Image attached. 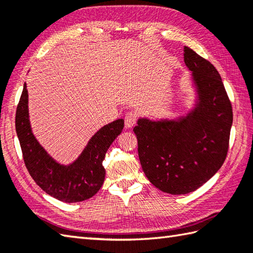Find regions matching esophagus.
Returning <instances> with one entry per match:
<instances>
[{"instance_id": "1", "label": "esophagus", "mask_w": 253, "mask_h": 253, "mask_svg": "<svg viewBox=\"0 0 253 253\" xmlns=\"http://www.w3.org/2000/svg\"><path fill=\"white\" fill-rule=\"evenodd\" d=\"M137 121V115L133 112H128L125 115V126L126 128H131Z\"/></svg>"}]
</instances>
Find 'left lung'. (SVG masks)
Here are the masks:
<instances>
[{
    "label": "left lung",
    "mask_w": 253,
    "mask_h": 253,
    "mask_svg": "<svg viewBox=\"0 0 253 253\" xmlns=\"http://www.w3.org/2000/svg\"><path fill=\"white\" fill-rule=\"evenodd\" d=\"M184 52L195 106L176 120L139 118L133 128L144 174L170 195L195 191L216 174L226 159L233 125L232 104L216 68L190 47Z\"/></svg>",
    "instance_id": "8db88e82"
}]
</instances>
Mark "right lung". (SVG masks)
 I'll return each mask as SVG.
<instances>
[{
  "label": "right lung",
  "instance_id": "1",
  "mask_svg": "<svg viewBox=\"0 0 253 253\" xmlns=\"http://www.w3.org/2000/svg\"><path fill=\"white\" fill-rule=\"evenodd\" d=\"M15 126L25 165L32 179L47 195L73 203L87 200L103 185L105 169L102 162L107 149L122 132L124 120L120 118L100 128L79 157L68 165L56 162L32 133L26 84L16 110Z\"/></svg>",
  "mask_w": 253,
  "mask_h": 253
}]
</instances>
